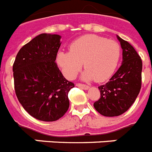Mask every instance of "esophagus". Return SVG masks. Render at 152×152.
I'll list each match as a JSON object with an SVG mask.
<instances>
[{
    "label": "esophagus",
    "mask_w": 152,
    "mask_h": 152,
    "mask_svg": "<svg viewBox=\"0 0 152 152\" xmlns=\"http://www.w3.org/2000/svg\"><path fill=\"white\" fill-rule=\"evenodd\" d=\"M76 86L78 87V88H81L82 89H85V90H87V89L89 88V87L86 85H83V84H81V83H77L76 84Z\"/></svg>",
    "instance_id": "obj_1"
}]
</instances>
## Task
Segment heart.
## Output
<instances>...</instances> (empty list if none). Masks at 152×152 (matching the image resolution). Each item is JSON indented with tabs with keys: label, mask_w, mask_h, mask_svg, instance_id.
<instances>
[{
	"label": "heart",
	"mask_w": 152,
	"mask_h": 152,
	"mask_svg": "<svg viewBox=\"0 0 152 152\" xmlns=\"http://www.w3.org/2000/svg\"><path fill=\"white\" fill-rule=\"evenodd\" d=\"M69 50L57 56L58 64L68 79L75 78L84 63V80L105 81L115 72L121 57L118 43L95 34L79 37L70 45Z\"/></svg>",
	"instance_id": "heart-1"
}]
</instances>
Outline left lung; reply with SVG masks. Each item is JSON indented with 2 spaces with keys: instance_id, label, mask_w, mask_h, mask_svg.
Here are the masks:
<instances>
[{
  "instance_id": "left-lung-1",
  "label": "left lung",
  "mask_w": 152,
  "mask_h": 152,
  "mask_svg": "<svg viewBox=\"0 0 152 152\" xmlns=\"http://www.w3.org/2000/svg\"><path fill=\"white\" fill-rule=\"evenodd\" d=\"M123 50L122 64L105 85L98 87L100 98L94 103L96 111L107 117L118 116L135 102L141 88L142 61L135 49L118 36Z\"/></svg>"
}]
</instances>
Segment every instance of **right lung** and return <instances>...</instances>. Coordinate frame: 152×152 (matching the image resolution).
Instances as JSON below:
<instances>
[{
    "mask_svg": "<svg viewBox=\"0 0 152 152\" xmlns=\"http://www.w3.org/2000/svg\"><path fill=\"white\" fill-rule=\"evenodd\" d=\"M61 36L41 34L22 47L13 64L14 91L25 111L34 118L54 121L69 107L68 92L75 87L55 62Z\"/></svg>",
    "mask_w": 152,
    "mask_h": 152,
    "instance_id": "obj_1",
    "label": "right lung"
}]
</instances>
